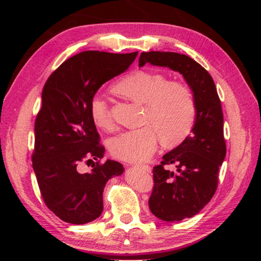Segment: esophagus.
Instances as JSON below:
<instances>
[{"label":"esophagus","instance_id":"34e87169","mask_svg":"<svg viewBox=\"0 0 261 261\" xmlns=\"http://www.w3.org/2000/svg\"><path fill=\"white\" fill-rule=\"evenodd\" d=\"M138 168H140V169H143L144 171H146V172H151V168L149 167V165H146V164H144V165H137Z\"/></svg>","mask_w":261,"mask_h":261}]
</instances>
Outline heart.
<instances>
[{"instance_id":"heart-1","label":"heart","mask_w":261,"mask_h":261,"mask_svg":"<svg viewBox=\"0 0 261 261\" xmlns=\"http://www.w3.org/2000/svg\"><path fill=\"white\" fill-rule=\"evenodd\" d=\"M139 105H145L144 127L124 132L110 143L111 152L121 160L143 162L151 156L158 147L159 136L167 146L181 143L191 133L197 113L193 90L184 83L170 82L154 72L135 70L113 87ZM90 116L98 128L111 130L113 120L105 99L93 97Z\"/></svg>"}]
</instances>
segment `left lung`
<instances>
[{
	"label": "left lung",
	"instance_id": "left-lung-1",
	"mask_svg": "<svg viewBox=\"0 0 261 261\" xmlns=\"http://www.w3.org/2000/svg\"><path fill=\"white\" fill-rule=\"evenodd\" d=\"M169 67L183 75L194 92L197 113L192 134L179 146L165 153L153 168V189L149 208L167 222L197 215L211 200L218 187L219 168L225 158L223 113L215 82L199 63L175 52H143L139 66ZM174 164V173L164 169Z\"/></svg>",
	"mask_w": 261,
	"mask_h": 261
}]
</instances>
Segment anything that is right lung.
<instances>
[{"mask_svg":"<svg viewBox=\"0 0 261 261\" xmlns=\"http://www.w3.org/2000/svg\"><path fill=\"white\" fill-rule=\"evenodd\" d=\"M137 54L78 53L62 63L43 87L31 159L46 207L67 223L85 224L99 218L107 181L124 172L120 162L100 163L105 147L91 120L90 102L102 85L129 67ZM85 161L94 163L88 173L79 172Z\"/></svg>","mask_w":261,"mask_h":261,"instance_id":"add662e5","label":"right lung"}]
</instances>
